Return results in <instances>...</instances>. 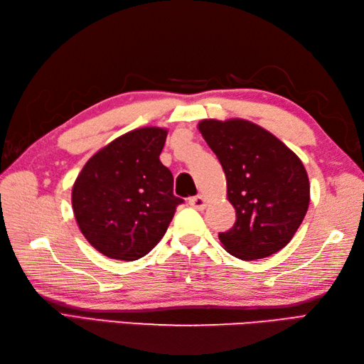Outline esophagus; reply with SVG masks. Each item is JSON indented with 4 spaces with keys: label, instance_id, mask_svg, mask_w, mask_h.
<instances>
[{
    "label": "esophagus",
    "instance_id": "34e87169",
    "mask_svg": "<svg viewBox=\"0 0 364 364\" xmlns=\"http://www.w3.org/2000/svg\"><path fill=\"white\" fill-rule=\"evenodd\" d=\"M189 205H191L192 208H196V210L202 211V210H205V206H206V200H205L203 196L191 197V198H189Z\"/></svg>",
    "mask_w": 364,
    "mask_h": 364
}]
</instances>
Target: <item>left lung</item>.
I'll use <instances>...</instances> for the list:
<instances>
[{
    "label": "left lung",
    "mask_w": 364,
    "mask_h": 364,
    "mask_svg": "<svg viewBox=\"0 0 364 364\" xmlns=\"http://www.w3.org/2000/svg\"><path fill=\"white\" fill-rule=\"evenodd\" d=\"M206 144L227 176V196L236 222L219 233L239 259H261L282 250L304 220L310 181L301 161L280 139L242 119L202 120Z\"/></svg>",
    "instance_id": "1"
}]
</instances>
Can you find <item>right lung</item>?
Returning a JSON list of instances; mask_svg holds the SVG:
<instances>
[{"mask_svg": "<svg viewBox=\"0 0 364 364\" xmlns=\"http://www.w3.org/2000/svg\"><path fill=\"white\" fill-rule=\"evenodd\" d=\"M167 131L139 128L97 151L72 191L75 219L105 257L134 261L156 245L183 198L173 196L172 172L159 154Z\"/></svg>", "mask_w": 364, "mask_h": 364, "instance_id": "1", "label": "right lung"}]
</instances>
